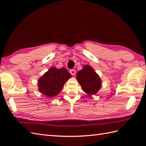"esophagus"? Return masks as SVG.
Masks as SVG:
<instances>
[{"label": "esophagus", "mask_w": 146, "mask_h": 146, "mask_svg": "<svg viewBox=\"0 0 146 146\" xmlns=\"http://www.w3.org/2000/svg\"><path fill=\"white\" fill-rule=\"evenodd\" d=\"M70 73L71 74V75H74L75 74V73H76V71H75V70H70Z\"/></svg>", "instance_id": "1"}]
</instances>
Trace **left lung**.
I'll use <instances>...</instances> for the list:
<instances>
[{
  "label": "left lung",
  "mask_w": 146,
  "mask_h": 146,
  "mask_svg": "<svg viewBox=\"0 0 146 146\" xmlns=\"http://www.w3.org/2000/svg\"><path fill=\"white\" fill-rule=\"evenodd\" d=\"M77 81L86 94L94 95L101 87L102 82L94 70L88 65L83 66L76 75Z\"/></svg>",
  "instance_id": "obj_1"
}]
</instances>
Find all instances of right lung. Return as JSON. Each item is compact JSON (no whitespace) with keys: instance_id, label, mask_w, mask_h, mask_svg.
Segmentation results:
<instances>
[{"instance_id":"1","label":"right lung","mask_w":146,"mask_h":146,"mask_svg":"<svg viewBox=\"0 0 146 146\" xmlns=\"http://www.w3.org/2000/svg\"><path fill=\"white\" fill-rule=\"evenodd\" d=\"M70 78L71 75L65 68H51L38 80L39 90L48 97H53L61 92L64 83Z\"/></svg>"}]
</instances>
